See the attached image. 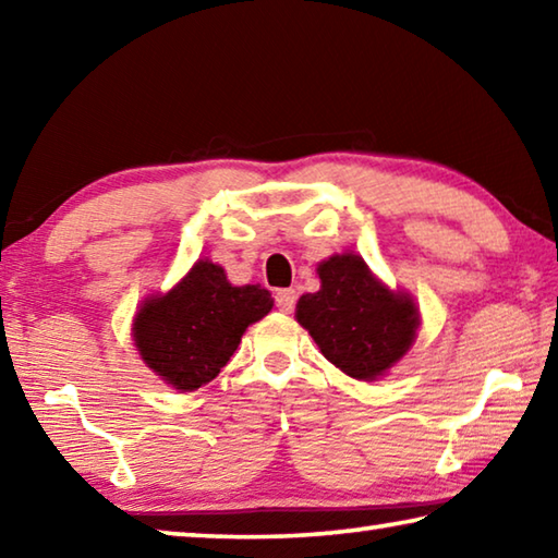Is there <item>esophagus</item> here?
<instances>
[{
    "mask_svg": "<svg viewBox=\"0 0 558 558\" xmlns=\"http://www.w3.org/2000/svg\"><path fill=\"white\" fill-rule=\"evenodd\" d=\"M276 307L280 313H292V307H295V290L290 288H282L276 292Z\"/></svg>",
    "mask_w": 558,
    "mask_h": 558,
    "instance_id": "obj_1",
    "label": "esophagus"
}]
</instances>
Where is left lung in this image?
<instances>
[{
    "label": "left lung",
    "instance_id": "obj_1",
    "mask_svg": "<svg viewBox=\"0 0 558 558\" xmlns=\"http://www.w3.org/2000/svg\"><path fill=\"white\" fill-rule=\"evenodd\" d=\"M317 276L319 290L298 300V323L337 369L359 381L379 379L415 342L413 298L386 288L356 253L323 260Z\"/></svg>",
    "mask_w": 558,
    "mask_h": 558
}]
</instances>
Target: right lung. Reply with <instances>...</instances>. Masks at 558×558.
<instances>
[{
    "label": "right lung",
    "mask_w": 558,
    "mask_h": 558,
    "mask_svg": "<svg viewBox=\"0 0 558 558\" xmlns=\"http://www.w3.org/2000/svg\"><path fill=\"white\" fill-rule=\"evenodd\" d=\"M270 307L266 288H235L221 266L196 260L172 290L143 302L132 337L159 379L177 391H196L219 376L245 327L266 317Z\"/></svg>",
    "instance_id": "right-lung-1"
}]
</instances>
